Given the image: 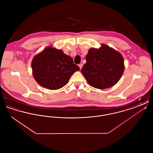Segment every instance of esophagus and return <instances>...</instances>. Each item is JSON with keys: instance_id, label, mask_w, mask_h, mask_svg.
Masks as SVG:
<instances>
[{"instance_id": "esophagus-1", "label": "esophagus", "mask_w": 153, "mask_h": 153, "mask_svg": "<svg viewBox=\"0 0 153 153\" xmlns=\"http://www.w3.org/2000/svg\"><path fill=\"white\" fill-rule=\"evenodd\" d=\"M79 68H80V69L82 68V64H79Z\"/></svg>"}]
</instances>
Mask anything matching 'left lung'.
<instances>
[{
	"instance_id": "1",
	"label": "left lung",
	"mask_w": 153,
	"mask_h": 153,
	"mask_svg": "<svg viewBox=\"0 0 153 153\" xmlns=\"http://www.w3.org/2000/svg\"><path fill=\"white\" fill-rule=\"evenodd\" d=\"M85 59L87 62L81 72L93 87L101 89L111 87L123 73L122 56L106 45L103 44L98 49H90Z\"/></svg>"
}]
</instances>
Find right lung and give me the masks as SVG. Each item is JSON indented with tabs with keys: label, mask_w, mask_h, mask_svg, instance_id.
Returning a JSON list of instances; mask_svg holds the SVG:
<instances>
[{
	"label": "right lung",
	"mask_w": 153,
	"mask_h": 153,
	"mask_svg": "<svg viewBox=\"0 0 153 153\" xmlns=\"http://www.w3.org/2000/svg\"><path fill=\"white\" fill-rule=\"evenodd\" d=\"M31 67L36 82L51 90L63 87L74 72L80 68L73 64L72 57L61 50L48 47L34 57Z\"/></svg>",
	"instance_id": "obj_1"
}]
</instances>
